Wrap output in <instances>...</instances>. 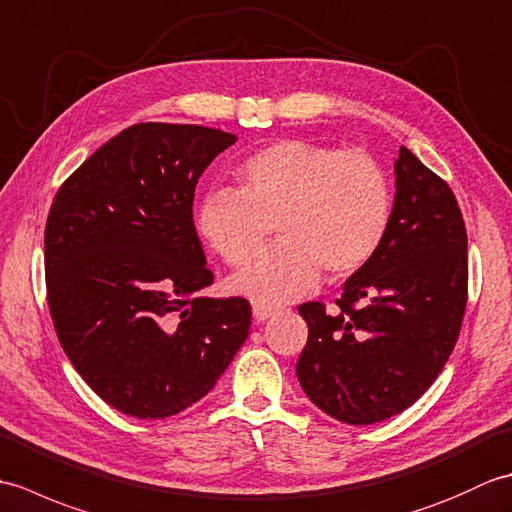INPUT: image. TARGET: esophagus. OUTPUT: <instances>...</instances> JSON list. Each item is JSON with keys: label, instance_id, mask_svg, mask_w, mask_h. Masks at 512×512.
<instances>
[{"label": "esophagus", "instance_id": "34e87169", "mask_svg": "<svg viewBox=\"0 0 512 512\" xmlns=\"http://www.w3.org/2000/svg\"><path fill=\"white\" fill-rule=\"evenodd\" d=\"M277 312V308L273 306H264V303H253V317L257 323H264L266 319L273 317V314Z\"/></svg>", "mask_w": 512, "mask_h": 512}]
</instances>
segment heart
I'll return each mask as SVG.
<instances>
[{
  "label": "heart",
  "mask_w": 512,
  "mask_h": 512,
  "mask_svg": "<svg viewBox=\"0 0 512 512\" xmlns=\"http://www.w3.org/2000/svg\"><path fill=\"white\" fill-rule=\"evenodd\" d=\"M235 178L239 193L206 195L198 228L228 266H244L275 222L281 242L233 279L239 295L255 303L277 306L306 295L321 270L356 273L387 235L389 178L365 151L284 138L244 160Z\"/></svg>",
  "instance_id": "1"
}]
</instances>
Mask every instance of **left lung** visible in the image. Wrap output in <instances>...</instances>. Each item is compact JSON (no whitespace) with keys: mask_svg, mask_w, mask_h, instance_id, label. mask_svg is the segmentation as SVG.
Returning <instances> with one entry per match:
<instances>
[{"mask_svg":"<svg viewBox=\"0 0 512 512\" xmlns=\"http://www.w3.org/2000/svg\"><path fill=\"white\" fill-rule=\"evenodd\" d=\"M396 200L383 244L345 281L336 310L301 303L308 343L297 361L306 396L347 424L411 407L460 336L469 297L462 211L451 187L400 147Z\"/></svg>","mask_w":512,"mask_h":512,"instance_id":"left-lung-1","label":"left lung"}]
</instances>
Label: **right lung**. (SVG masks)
Masks as SVG:
<instances>
[{
    "instance_id": "right-lung-1",
    "label": "right lung",
    "mask_w": 512,
    "mask_h": 512,
    "mask_svg": "<svg viewBox=\"0 0 512 512\" xmlns=\"http://www.w3.org/2000/svg\"><path fill=\"white\" fill-rule=\"evenodd\" d=\"M233 134L138 123L65 180L46 222L48 308L76 372L125 416H176L204 398L250 328L213 284L193 226L195 184Z\"/></svg>"
}]
</instances>
